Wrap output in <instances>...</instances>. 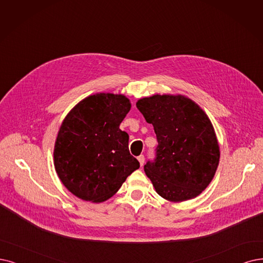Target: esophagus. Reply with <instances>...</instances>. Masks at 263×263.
Returning <instances> with one entry per match:
<instances>
[{
	"mask_svg": "<svg viewBox=\"0 0 263 263\" xmlns=\"http://www.w3.org/2000/svg\"><path fill=\"white\" fill-rule=\"evenodd\" d=\"M137 159H138V161H139L140 165L142 166V165H143V163H144V156H143V155H139V156L137 157Z\"/></svg>",
	"mask_w": 263,
	"mask_h": 263,
	"instance_id": "esophagus-1",
	"label": "esophagus"
}]
</instances>
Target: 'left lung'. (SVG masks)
<instances>
[{
  "mask_svg": "<svg viewBox=\"0 0 263 263\" xmlns=\"http://www.w3.org/2000/svg\"><path fill=\"white\" fill-rule=\"evenodd\" d=\"M136 106L153 125L159 142L155 161L144 165L156 193L173 203L198 196L212 182L220 159L207 114L179 93H156L139 99Z\"/></svg>",
  "mask_w": 263,
  "mask_h": 263,
  "instance_id": "8db88e82",
  "label": "left lung"
}]
</instances>
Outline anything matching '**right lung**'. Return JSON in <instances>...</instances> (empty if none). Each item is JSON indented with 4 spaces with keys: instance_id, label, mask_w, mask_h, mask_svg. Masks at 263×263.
<instances>
[{
    "instance_id": "right-lung-1",
    "label": "right lung",
    "mask_w": 263,
    "mask_h": 263,
    "mask_svg": "<svg viewBox=\"0 0 263 263\" xmlns=\"http://www.w3.org/2000/svg\"><path fill=\"white\" fill-rule=\"evenodd\" d=\"M122 93L98 92L81 100L62 121L54 148L56 173L77 197L102 203L140 167L120 124L130 110Z\"/></svg>"
}]
</instances>
